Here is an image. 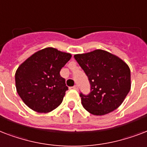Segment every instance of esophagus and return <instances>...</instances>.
Returning a JSON list of instances; mask_svg holds the SVG:
<instances>
[{
  "instance_id": "esophagus-1",
  "label": "esophagus",
  "mask_w": 147,
  "mask_h": 147,
  "mask_svg": "<svg viewBox=\"0 0 147 147\" xmlns=\"http://www.w3.org/2000/svg\"><path fill=\"white\" fill-rule=\"evenodd\" d=\"M73 89L76 90H78V86H77V85H75V86H73Z\"/></svg>"
}]
</instances>
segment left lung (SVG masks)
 Returning <instances> with one entry per match:
<instances>
[{
	"instance_id": "1",
	"label": "left lung",
	"mask_w": 147,
	"mask_h": 147,
	"mask_svg": "<svg viewBox=\"0 0 147 147\" xmlns=\"http://www.w3.org/2000/svg\"><path fill=\"white\" fill-rule=\"evenodd\" d=\"M75 60L88 77L90 93H80L81 103L91 114H107L119 107L131 86L130 70L124 61L103 50L75 54Z\"/></svg>"
}]
</instances>
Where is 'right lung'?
I'll return each mask as SVG.
<instances>
[{
    "label": "right lung",
    "instance_id": "add662e5",
    "mask_svg": "<svg viewBox=\"0 0 147 147\" xmlns=\"http://www.w3.org/2000/svg\"><path fill=\"white\" fill-rule=\"evenodd\" d=\"M70 58V53L47 47L19 66L15 74L16 89L28 107L49 113L62 103L68 87L60 71Z\"/></svg>",
    "mask_w": 147,
    "mask_h": 147
}]
</instances>
